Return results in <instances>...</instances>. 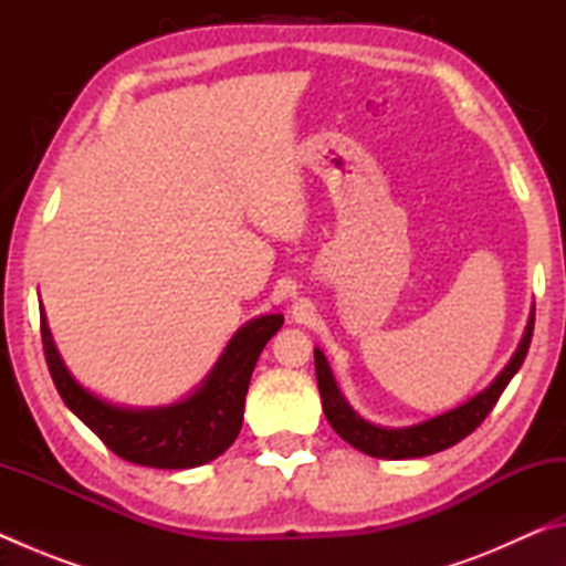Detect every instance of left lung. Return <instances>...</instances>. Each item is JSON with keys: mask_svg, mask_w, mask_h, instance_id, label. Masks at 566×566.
Segmentation results:
<instances>
[{"mask_svg": "<svg viewBox=\"0 0 566 566\" xmlns=\"http://www.w3.org/2000/svg\"><path fill=\"white\" fill-rule=\"evenodd\" d=\"M532 332H534V306L530 312V319H526L520 347L514 349L512 359L504 364L500 375L490 381V387L476 391V395L472 399H467L464 405L447 409L442 415L417 421V424H409V427H381V424H375V421L364 419L359 411L349 405L347 397L342 395V389L332 375V367L327 357H324V352L319 347H314V369H317V385L322 395L324 417H327L332 429L344 439V442L369 457L417 459V457L442 452V449L454 447L457 442H462L467 434H472L474 429L482 424L484 417L494 409L496 399L502 397V391L506 389V385H510L516 371H520L526 352H530Z\"/></svg>", "mask_w": 566, "mask_h": 566, "instance_id": "1", "label": "left lung"}]
</instances>
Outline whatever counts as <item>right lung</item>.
<instances>
[{
  "label": "right lung",
  "instance_id": "add662e5",
  "mask_svg": "<svg viewBox=\"0 0 566 566\" xmlns=\"http://www.w3.org/2000/svg\"><path fill=\"white\" fill-rule=\"evenodd\" d=\"M40 317L46 367L64 405L114 454L155 469H195L232 447L242 429L254 364L284 324L280 312L244 322L189 395L159 407H127L99 397L72 375L56 349L44 306H40Z\"/></svg>",
  "mask_w": 566,
  "mask_h": 566
}]
</instances>
